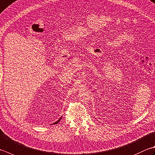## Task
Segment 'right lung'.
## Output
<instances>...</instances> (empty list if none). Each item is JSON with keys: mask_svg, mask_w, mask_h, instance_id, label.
Listing matches in <instances>:
<instances>
[{"mask_svg": "<svg viewBox=\"0 0 155 155\" xmlns=\"http://www.w3.org/2000/svg\"><path fill=\"white\" fill-rule=\"evenodd\" d=\"M61 119H62V117H60V119H59L58 120V121H56V122H54V123H53V124H57L58 123V122H60V120H61Z\"/></svg>", "mask_w": 155, "mask_h": 155, "instance_id": "obj_1", "label": "right lung"}]
</instances>
